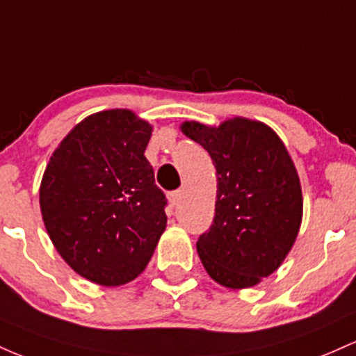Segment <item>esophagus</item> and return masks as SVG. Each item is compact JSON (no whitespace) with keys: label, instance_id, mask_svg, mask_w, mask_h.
Wrapping results in <instances>:
<instances>
[{"label":"esophagus","instance_id":"1","mask_svg":"<svg viewBox=\"0 0 356 356\" xmlns=\"http://www.w3.org/2000/svg\"><path fill=\"white\" fill-rule=\"evenodd\" d=\"M181 198H183V190H177V191H173V193L168 195V200H170L171 207H177L178 203L181 202Z\"/></svg>","mask_w":356,"mask_h":356}]
</instances>
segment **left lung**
Wrapping results in <instances>:
<instances>
[{
  "label": "left lung",
  "instance_id": "8db88e82",
  "mask_svg": "<svg viewBox=\"0 0 356 356\" xmlns=\"http://www.w3.org/2000/svg\"><path fill=\"white\" fill-rule=\"evenodd\" d=\"M179 129L209 151L217 170L215 218L197 242L200 261L223 287L257 286L281 267L301 229L294 161L273 127L255 119L185 121Z\"/></svg>",
  "mask_w": 356,
  "mask_h": 356
}]
</instances>
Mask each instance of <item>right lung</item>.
I'll use <instances>...</instances> for the list:
<instances>
[{
	"label": "right lung",
	"mask_w": 356,
	"mask_h": 356,
	"mask_svg": "<svg viewBox=\"0 0 356 356\" xmlns=\"http://www.w3.org/2000/svg\"><path fill=\"white\" fill-rule=\"evenodd\" d=\"M153 126L129 109L82 119L51 153L40 210L60 257L94 284L146 269L166 229V200L145 156Z\"/></svg>",
	"instance_id": "add662e5"
}]
</instances>
